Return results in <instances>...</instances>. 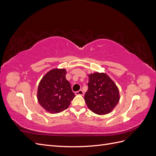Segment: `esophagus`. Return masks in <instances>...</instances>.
I'll return each instance as SVG.
<instances>
[{
	"instance_id": "esophagus-1",
	"label": "esophagus",
	"mask_w": 156,
	"mask_h": 156,
	"mask_svg": "<svg viewBox=\"0 0 156 156\" xmlns=\"http://www.w3.org/2000/svg\"><path fill=\"white\" fill-rule=\"evenodd\" d=\"M75 95H80V96H83L84 95V92L82 90H80L75 92Z\"/></svg>"
}]
</instances>
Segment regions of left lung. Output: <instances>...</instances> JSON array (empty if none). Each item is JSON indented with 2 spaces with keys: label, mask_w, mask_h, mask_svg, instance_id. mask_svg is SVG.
Listing matches in <instances>:
<instances>
[{
  "label": "left lung",
  "mask_w": 156,
  "mask_h": 156,
  "mask_svg": "<svg viewBox=\"0 0 156 156\" xmlns=\"http://www.w3.org/2000/svg\"><path fill=\"white\" fill-rule=\"evenodd\" d=\"M88 89L84 95L88 108L99 115L110 113L120 100L119 90L105 73L88 74Z\"/></svg>",
  "instance_id": "left-lung-1"
}]
</instances>
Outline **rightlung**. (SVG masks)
<instances>
[{
    "label": "right lung",
    "mask_w": 156,
    "mask_h": 156,
    "mask_svg": "<svg viewBox=\"0 0 156 156\" xmlns=\"http://www.w3.org/2000/svg\"><path fill=\"white\" fill-rule=\"evenodd\" d=\"M66 73L64 68L52 69L44 75L38 84L37 101L46 111L52 114L68 108L75 96L66 79Z\"/></svg>",
    "instance_id": "add662e5"
}]
</instances>
